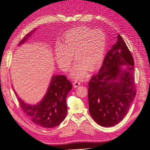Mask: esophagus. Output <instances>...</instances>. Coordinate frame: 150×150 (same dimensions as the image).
<instances>
[{
	"label": "esophagus",
	"mask_w": 150,
	"mask_h": 150,
	"mask_svg": "<svg viewBox=\"0 0 150 150\" xmlns=\"http://www.w3.org/2000/svg\"><path fill=\"white\" fill-rule=\"evenodd\" d=\"M80 85V83L79 81H75L73 83V86H74V88H77L78 86Z\"/></svg>",
	"instance_id": "1"
}]
</instances>
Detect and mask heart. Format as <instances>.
Masks as SVG:
<instances>
[{"label": "heart", "mask_w": 150, "mask_h": 150, "mask_svg": "<svg viewBox=\"0 0 150 150\" xmlns=\"http://www.w3.org/2000/svg\"><path fill=\"white\" fill-rule=\"evenodd\" d=\"M106 36L101 30L80 26L69 30L62 37V43L54 47L56 60L59 68L66 72L72 61L71 76L81 79L86 76L88 69H97L103 59L106 49Z\"/></svg>", "instance_id": "b5f03b06"}]
</instances>
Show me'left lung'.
<instances>
[{"label": "left lung", "instance_id": "8db88e82", "mask_svg": "<svg viewBox=\"0 0 150 150\" xmlns=\"http://www.w3.org/2000/svg\"><path fill=\"white\" fill-rule=\"evenodd\" d=\"M128 68L122 71L120 66ZM134 59L122 36L107 53L100 71L89 82V112L99 125L111 127L127 115L136 95Z\"/></svg>", "mask_w": 150, "mask_h": 150}]
</instances>
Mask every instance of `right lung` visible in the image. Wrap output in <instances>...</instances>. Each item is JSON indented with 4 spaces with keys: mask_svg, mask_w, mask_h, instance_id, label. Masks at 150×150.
<instances>
[{
    "mask_svg": "<svg viewBox=\"0 0 150 150\" xmlns=\"http://www.w3.org/2000/svg\"><path fill=\"white\" fill-rule=\"evenodd\" d=\"M33 31L25 35L19 45L24 43ZM72 88L71 83L64 75L53 76L49 88L43 100L35 106H30L18 97L19 103L23 112L36 125L45 128H52L64 120L67 114L66 97ZM16 96L18 94L14 90Z\"/></svg>",
    "mask_w": 150,
    "mask_h": 150,
    "instance_id": "1",
    "label": "right lung"
}]
</instances>
